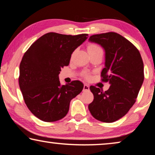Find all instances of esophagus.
I'll return each mask as SVG.
<instances>
[{
  "label": "esophagus",
  "instance_id": "34e87169",
  "mask_svg": "<svg viewBox=\"0 0 155 155\" xmlns=\"http://www.w3.org/2000/svg\"><path fill=\"white\" fill-rule=\"evenodd\" d=\"M90 89L89 85L87 84H84V91H88Z\"/></svg>",
  "mask_w": 155,
  "mask_h": 155
}]
</instances>
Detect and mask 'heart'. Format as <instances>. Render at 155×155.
I'll use <instances>...</instances> for the list:
<instances>
[{"label": "heart", "instance_id": "1", "mask_svg": "<svg viewBox=\"0 0 155 155\" xmlns=\"http://www.w3.org/2000/svg\"><path fill=\"white\" fill-rule=\"evenodd\" d=\"M87 49L89 54H91V53H93V52H96V51H103L102 48H101L100 46L94 43L89 44V45H87ZM84 77L85 78H88L89 75H87V74H84Z\"/></svg>", "mask_w": 155, "mask_h": 155}]
</instances>
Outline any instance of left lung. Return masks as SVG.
Returning a JSON list of instances; mask_svg holds the SVG:
<instances>
[{
    "label": "left lung",
    "mask_w": 155,
    "mask_h": 155,
    "mask_svg": "<svg viewBox=\"0 0 155 155\" xmlns=\"http://www.w3.org/2000/svg\"><path fill=\"white\" fill-rule=\"evenodd\" d=\"M89 40L104 48L105 68L101 77L110 84L105 92L90 87L94 100L88 105L89 110L97 120L114 122L126 115L136 102L144 80L143 62L137 48L118 33L93 35Z\"/></svg>",
    "instance_id": "left-lung-1"
}]
</instances>
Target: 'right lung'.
<instances>
[{
    "instance_id": "1",
    "label": "right lung",
    "mask_w": 155,
    "mask_h": 155,
    "mask_svg": "<svg viewBox=\"0 0 155 155\" xmlns=\"http://www.w3.org/2000/svg\"><path fill=\"white\" fill-rule=\"evenodd\" d=\"M87 36L48 33L32 44L23 56L20 90L27 107L41 120L50 122L63 118L70 101L84 88L79 81L61 85L58 74L64 66L69 65L71 54Z\"/></svg>"
}]
</instances>
